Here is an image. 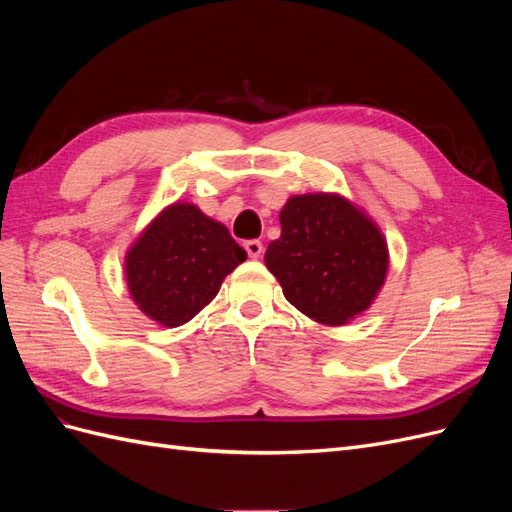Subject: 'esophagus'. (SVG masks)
Returning a JSON list of instances; mask_svg holds the SVG:
<instances>
[{
    "mask_svg": "<svg viewBox=\"0 0 512 512\" xmlns=\"http://www.w3.org/2000/svg\"><path fill=\"white\" fill-rule=\"evenodd\" d=\"M243 247H245V252H247V256H250V258H260L262 250H265V247H262V243H260L258 239L245 241V243H243Z\"/></svg>",
    "mask_w": 512,
    "mask_h": 512,
    "instance_id": "1",
    "label": "esophagus"
}]
</instances>
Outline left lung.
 <instances>
[{
	"mask_svg": "<svg viewBox=\"0 0 512 512\" xmlns=\"http://www.w3.org/2000/svg\"><path fill=\"white\" fill-rule=\"evenodd\" d=\"M280 224L265 265L288 303L329 327L369 309L386 282L389 245L359 205L333 192L297 194L282 207Z\"/></svg>",
	"mask_w": 512,
	"mask_h": 512,
	"instance_id": "obj_1",
	"label": "left lung"
}]
</instances>
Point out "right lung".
Listing matches in <instances>:
<instances>
[{"label":"right lung","mask_w":512,"mask_h":512,"mask_svg":"<svg viewBox=\"0 0 512 512\" xmlns=\"http://www.w3.org/2000/svg\"><path fill=\"white\" fill-rule=\"evenodd\" d=\"M245 258L224 224L177 200L128 247L123 269L138 309L162 327L175 329L215 299L226 275Z\"/></svg>","instance_id":"right-lung-1"}]
</instances>
